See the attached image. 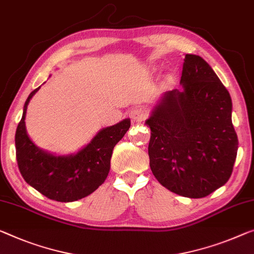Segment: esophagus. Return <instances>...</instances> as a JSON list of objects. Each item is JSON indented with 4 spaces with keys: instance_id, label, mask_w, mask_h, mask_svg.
Here are the masks:
<instances>
[{
    "instance_id": "34e87169",
    "label": "esophagus",
    "mask_w": 254,
    "mask_h": 254,
    "mask_svg": "<svg viewBox=\"0 0 254 254\" xmlns=\"http://www.w3.org/2000/svg\"><path fill=\"white\" fill-rule=\"evenodd\" d=\"M130 117L134 122H143V120L147 117V111L144 108L134 109V110L130 112Z\"/></svg>"
}]
</instances>
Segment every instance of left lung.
Returning a JSON list of instances; mask_svg holds the SVG:
<instances>
[{
    "label": "left lung",
    "mask_w": 254,
    "mask_h": 254,
    "mask_svg": "<svg viewBox=\"0 0 254 254\" xmlns=\"http://www.w3.org/2000/svg\"><path fill=\"white\" fill-rule=\"evenodd\" d=\"M181 84L183 91L166 92L145 122L150 167L171 192L200 198L228 182L239 139L231 95L201 57L186 54Z\"/></svg>",
    "instance_id": "obj_1"
}]
</instances>
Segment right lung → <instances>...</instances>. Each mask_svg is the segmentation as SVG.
<instances>
[{
  "label": "right lung",
  "mask_w": 254,
  "mask_h": 254,
  "mask_svg": "<svg viewBox=\"0 0 254 254\" xmlns=\"http://www.w3.org/2000/svg\"><path fill=\"white\" fill-rule=\"evenodd\" d=\"M30 93L23 105L22 118L15 131V157L20 174L28 184L58 202H72L99 189L110 170L112 150L130 127V119L105 127L75 154L56 155L35 145L26 130L27 105L38 89Z\"/></svg>",
  "instance_id": "add662e5"
}]
</instances>
